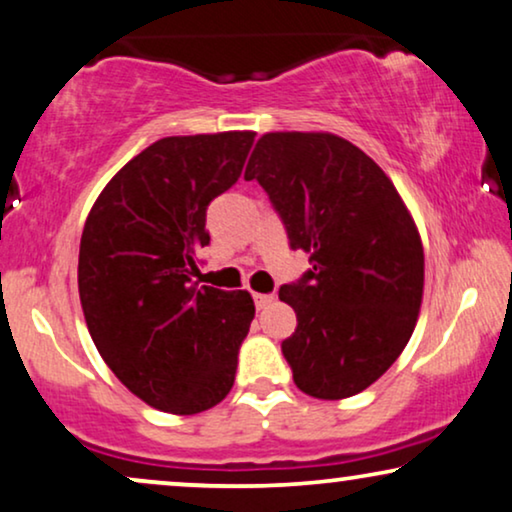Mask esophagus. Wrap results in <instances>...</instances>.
Masks as SVG:
<instances>
[{"mask_svg":"<svg viewBox=\"0 0 512 512\" xmlns=\"http://www.w3.org/2000/svg\"><path fill=\"white\" fill-rule=\"evenodd\" d=\"M272 300H275V296H272V293H254V303H256L258 310L268 307Z\"/></svg>","mask_w":512,"mask_h":512,"instance_id":"obj_1","label":"esophagus"}]
</instances>
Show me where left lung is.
<instances>
[{"mask_svg": "<svg viewBox=\"0 0 512 512\" xmlns=\"http://www.w3.org/2000/svg\"><path fill=\"white\" fill-rule=\"evenodd\" d=\"M256 179L312 270L279 300L298 328L282 342L307 396L349 398L387 373L415 331L424 247L415 219L382 167L331 132H268L251 151Z\"/></svg>", "mask_w": 512, "mask_h": 512, "instance_id": "1", "label": "left lung"}]
</instances>
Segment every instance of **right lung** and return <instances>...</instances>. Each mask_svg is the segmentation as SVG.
Wrapping results in <instances>:
<instances>
[{"instance_id":"add662e5","label":"right lung","mask_w":512,"mask_h":512,"mask_svg":"<svg viewBox=\"0 0 512 512\" xmlns=\"http://www.w3.org/2000/svg\"><path fill=\"white\" fill-rule=\"evenodd\" d=\"M256 132L163 137L125 163L90 209L79 296L104 363L137 398L172 415L214 408L233 389L254 319L249 291L198 286L207 205L240 179Z\"/></svg>"}]
</instances>
